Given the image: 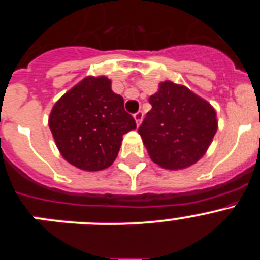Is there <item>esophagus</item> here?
I'll use <instances>...</instances> for the list:
<instances>
[{
    "label": "esophagus",
    "instance_id": "esophagus-1",
    "mask_svg": "<svg viewBox=\"0 0 260 260\" xmlns=\"http://www.w3.org/2000/svg\"><path fill=\"white\" fill-rule=\"evenodd\" d=\"M134 118H135V122H137V125H139V123L142 122V118H143V112H142V110L137 112V113L134 114Z\"/></svg>",
    "mask_w": 260,
    "mask_h": 260
}]
</instances>
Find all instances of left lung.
Wrapping results in <instances>:
<instances>
[{"label":"left lung","mask_w":260,"mask_h":260,"mask_svg":"<svg viewBox=\"0 0 260 260\" xmlns=\"http://www.w3.org/2000/svg\"><path fill=\"white\" fill-rule=\"evenodd\" d=\"M152 109L138 133L152 161L165 169H183L206 153L217 130L211 104L173 82L160 83L150 98Z\"/></svg>","instance_id":"8db88e82"}]
</instances>
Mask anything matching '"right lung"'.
<instances>
[{
    "mask_svg": "<svg viewBox=\"0 0 260 260\" xmlns=\"http://www.w3.org/2000/svg\"><path fill=\"white\" fill-rule=\"evenodd\" d=\"M49 128L59 152L83 171H102L117 157L122 135L137 128L107 77H87L54 104Z\"/></svg>",
    "mask_w": 260,
    "mask_h": 260,
    "instance_id": "obj_1",
    "label": "right lung"
}]
</instances>
